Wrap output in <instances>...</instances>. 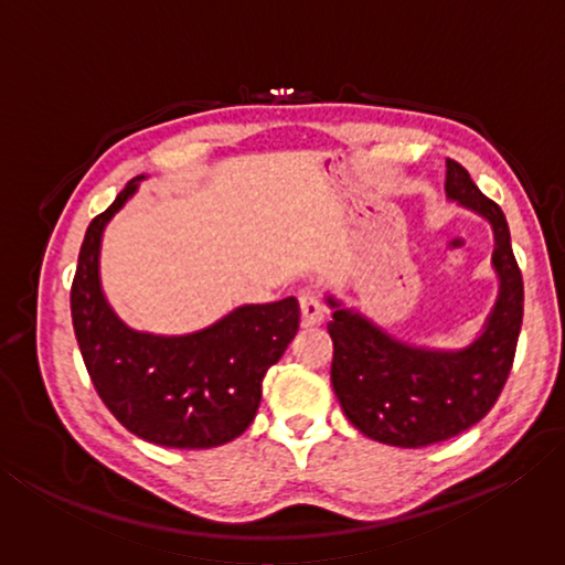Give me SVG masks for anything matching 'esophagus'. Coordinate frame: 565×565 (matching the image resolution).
<instances>
[{"mask_svg": "<svg viewBox=\"0 0 565 565\" xmlns=\"http://www.w3.org/2000/svg\"><path fill=\"white\" fill-rule=\"evenodd\" d=\"M299 309L303 327H319L327 319V306L321 303L317 291H301L299 294Z\"/></svg>", "mask_w": 565, "mask_h": 565, "instance_id": "esophagus-1", "label": "esophagus"}]
</instances>
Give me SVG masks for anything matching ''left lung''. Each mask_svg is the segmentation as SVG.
Instances as JSON below:
<instances>
[{
  "label": "left lung",
  "instance_id": "left-lung-1",
  "mask_svg": "<svg viewBox=\"0 0 565 565\" xmlns=\"http://www.w3.org/2000/svg\"><path fill=\"white\" fill-rule=\"evenodd\" d=\"M446 194L489 218L495 236L493 266L501 294L486 331L471 347H408L329 299L331 384L343 414L363 436L401 448L448 441L489 414L511 374L523 321V276L501 206L481 194L454 159L446 161Z\"/></svg>",
  "mask_w": 565,
  "mask_h": 565
}]
</instances>
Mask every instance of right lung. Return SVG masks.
<instances>
[{
  "instance_id": "right-lung-1",
  "label": "right lung",
  "mask_w": 565,
  "mask_h": 565,
  "mask_svg": "<svg viewBox=\"0 0 565 565\" xmlns=\"http://www.w3.org/2000/svg\"><path fill=\"white\" fill-rule=\"evenodd\" d=\"M131 179L92 218L72 281V323L84 366L114 418L167 448H214L242 436L262 404V381L299 331L294 296L242 306L189 337L131 331L102 294L99 244L109 218L137 191Z\"/></svg>"
}]
</instances>
